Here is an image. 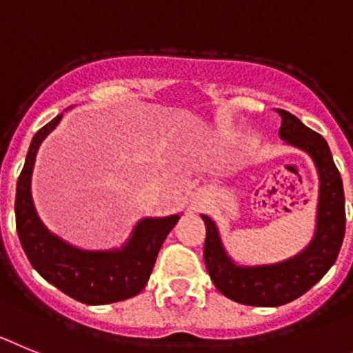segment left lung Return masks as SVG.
<instances>
[{
	"mask_svg": "<svg viewBox=\"0 0 353 353\" xmlns=\"http://www.w3.org/2000/svg\"><path fill=\"white\" fill-rule=\"evenodd\" d=\"M277 113L281 117L279 137L309 152L320 172L318 228L311 245L302 254L279 265L241 268L223 252L213 220L202 214L206 222L204 261L211 281L228 299L259 307L288 304L311 290L338 259L346 223L341 174L325 139L286 110H277Z\"/></svg>",
	"mask_w": 353,
	"mask_h": 353,
	"instance_id": "obj_1",
	"label": "left lung"
}]
</instances>
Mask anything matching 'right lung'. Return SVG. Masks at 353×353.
I'll return each mask as SVG.
<instances>
[{
	"label": "right lung",
	"instance_id": "1",
	"mask_svg": "<svg viewBox=\"0 0 353 353\" xmlns=\"http://www.w3.org/2000/svg\"><path fill=\"white\" fill-rule=\"evenodd\" d=\"M62 113L41 128L30 143L26 161L15 188V229L33 268L70 299L88 305H103L131 299L145 288L165 238L179 220L145 219L122 250L87 252L63 243L42 225L33 210L30 179L42 140L60 122Z\"/></svg>",
	"mask_w": 353,
	"mask_h": 353
}]
</instances>
